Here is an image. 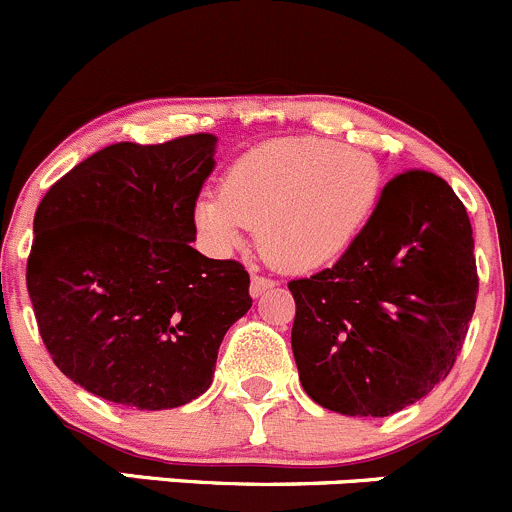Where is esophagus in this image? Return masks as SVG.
<instances>
[{
  "label": "esophagus",
  "mask_w": 512,
  "mask_h": 512,
  "mask_svg": "<svg viewBox=\"0 0 512 512\" xmlns=\"http://www.w3.org/2000/svg\"><path fill=\"white\" fill-rule=\"evenodd\" d=\"M275 287V280H270V277L265 275H252L250 280V294L252 297H260V294H265L267 289Z\"/></svg>",
  "instance_id": "34e87169"
}]
</instances>
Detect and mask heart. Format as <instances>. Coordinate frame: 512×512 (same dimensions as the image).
<instances>
[{
    "label": "heart",
    "instance_id": "heart-1",
    "mask_svg": "<svg viewBox=\"0 0 512 512\" xmlns=\"http://www.w3.org/2000/svg\"><path fill=\"white\" fill-rule=\"evenodd\" d=\"M381 193L384 173L369 151L292 136L232 160L223 190L200 193L193 218L218 247H235L260 225L262 252L277 267L309 272L352 250Z\"/></svg>",
    "mask_w": 512,
    "mask_h": 512
}]
</instances>
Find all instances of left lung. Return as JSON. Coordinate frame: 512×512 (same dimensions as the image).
Segmentation results:
<instances>
[{"label": "left lung", "mask_w": 512, "mask_h": 512, "mask_svg": "<svg viewBox=\"0 0 512 512\" xmlns=\"http://www.w3.org/2000/svg\"><path fill=\"white\" fill-rule=\"evenodd\" d=\"M304 391L344 416H389L423 399L461 354L476 309L473 230L451 185L404 170L337 265L289 282Z\"/></svg>", "instance_id": "left-lung-1"}]
</instances>
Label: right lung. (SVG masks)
Returning <instances> with one entry per match:
<instances>
[{
	"label": "right lung",
	"mask_w": 512,
	"mask_h": 512,
	"mask_svg": "<svg viewBox=\"0 0 512 512\" xmlns=\"http://www.w3.org/2000/svg\"><path fill=\"white\" fill-rule=\"evenodd\" d=\"M215 143H113L36 208L27 289L39 334L61 374L101 399L141 411L198 399L252 307L245 267L190 245Z\"/></svg>",
	"instance_id": "obj_1"
}]
</instances>
